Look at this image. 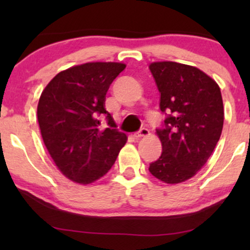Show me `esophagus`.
I'll use <instances>...</instances> for the list:
<instances>
[{
  "instance_id": "obj_1",
  "label": "esophagus",
  "mask_w": 250,
  "mask_h": 250,
  "mask_svg": "<svg viewBox=\"0 0 250 250\" xmlns=\"http://www.w3.org/2000/svg\"><path fill=\"white\" fill-rule=\"evenodd\" d=\"M148 135H149L148 129L147 128H141L139 131H137V133L134 134V136L136 137V139H139V137H146V136H148Z\"/></svg>"
}]
</instances>
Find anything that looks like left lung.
Listing matches in <instances>:
<instances>
[{
  "label": "left lung",
  "mask_w": 250,
  "mask_h": 250,
  "mask_svg": "<svg viewBox=\"0 0 250 250\" xmlns=\"http://www.w3.org/2000/svg\"><path fill=\"white\" fill-rule=\"evenodd\" d=\"M149 69L166 116L156 129L162 154L150 163L149 171L174 185L193 177L213 154L223 128L222 96L217 83L191 65L154 62Z\"/></svg>",
  "instance_id": "1"
}]
</instances>
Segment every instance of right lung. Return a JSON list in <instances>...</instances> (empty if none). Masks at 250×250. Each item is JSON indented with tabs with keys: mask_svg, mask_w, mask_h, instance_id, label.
Listing matches in <instances>:
<instances>
[{
	"mask_svg": "<svg viewBox=\"0 0 250 250\" xmlns=\"http://www.w3.org/2000/svg\"><path fill=\"white\" fill-rule=\"evenodd\" d=\"M116 62H89L63 70L48 83L37 105L41 135L57 168L81 185L101 179L127 142L105 110L109 85L125 70ZM104 116L108 128H99Z\"/></svg>",
	"mask_w": 250,
	"mask_h": 250,
	"instance_id": "right-lung-1",
	"label": "right lung"
}]
</instances>
